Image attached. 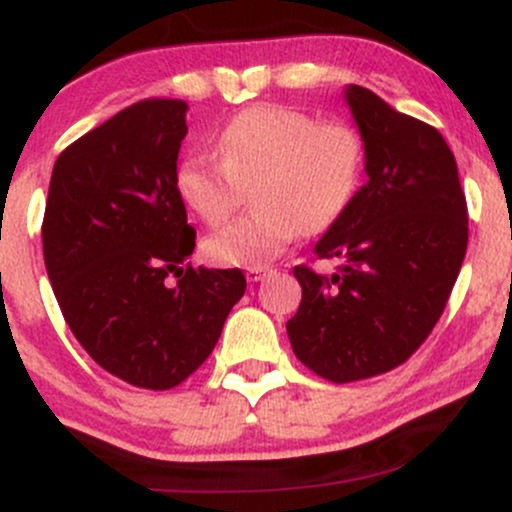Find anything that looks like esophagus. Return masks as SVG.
Instances as JSON below:
<instances>
[{"label": "esophagus", "mask_w": 512, "mask_h": 512, "mask_svg": "<svg viewBox=\"0 0 512 512\" xmlns=\"http://www.w3.org/2000/svg\"><path fill=\"white\" fill-rule=\"evenodd\" d=\"M269 272H272L269 267H252V269H248V274L245 276H248V281H262Z\"/></svg>", "instance_id": "obj_1"}]
</instances>
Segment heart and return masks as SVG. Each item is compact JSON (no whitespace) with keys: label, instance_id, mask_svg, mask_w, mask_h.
Instances as JSON below:
<instances>
[{"label":"heart","instance_id":"b5f03b06","mask_svg":"<svg viewBox=\"0 0 512 512\" xmlns=\"http://www.w3.org/2000/svg\"><path fill=\"white\" fill-rule=\"evenodd\" d=\"M368 146L361 129L286 105H252L228 120L216 156L190 154L175 187L209 226H219L250 190L255 211L204 240L223 267H264L301 233L327 231L361 192Z\"/></svg>","mask_w":512,"mask_h":512}]
</instances>
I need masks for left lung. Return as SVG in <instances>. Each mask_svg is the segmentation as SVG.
<instances>
[{
    "label": "left lung",
    "mask_w": 512,
    "mask_h": 512,
    "mask_svg": "<svg viewBox=\"0 0 512 512\" xmlns=\"http://www.w3.org/2000/svg\"><path fill=\"white\" fill-rule=\"evenodd\" d=\"M346 103L368 146V182L320 243L332 276L293 267L303 289L286 322L293 354L332 383L402 366L443 315L467 252V199L436 127L397 113L363 86Z\"/></svg>",
    "instance_id": "8db88e82"
}]
</instances>
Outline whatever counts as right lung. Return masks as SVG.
I'll use <instances>...</instances> for the list:
<instances>
[{"instance_id": "obj_1", "label": "right lung", "mask_w": 512, "mask_h": 512, "mask_svg": "<svg viewBox=\"0 0 512 512\" xmlns=\"http://www.w3.org/2000/svg\"><path fill=\"white\" fill-rule=\"evenodd\" d=\"M187 103L146 98L62 151L43 255L64 320L103 370L144 390L185 383L245 293L240 269H195L175 187Z\"/></svg>"}]
</instances>
